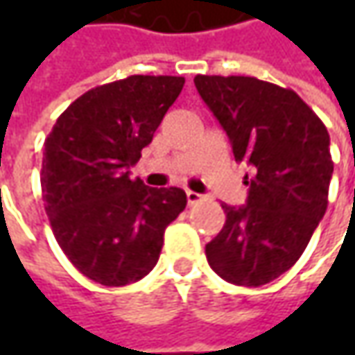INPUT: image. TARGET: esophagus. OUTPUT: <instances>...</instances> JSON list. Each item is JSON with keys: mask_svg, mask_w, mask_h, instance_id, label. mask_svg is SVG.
I'll return each mask as SVG.
<instances>
[{"mask_svg": "<svg viewBox=\"0 0 355 355\" xmlns=\"http://www.w3.org/2000/svg\"><path fill=\"white\" fill-rule=\"evenodd\" d=\"M201 201H203V196H199L196 191H187V203L189 205H198Z\"/></svg>", "mask_w": 355, "mask_h": 355, "instance_id": "34e87169", "label": "esophagus"}]
</instances>
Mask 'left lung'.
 <instances>
[{
  "mask_svg": "<svg viewBox=\"0 0 355 355\" xmlns=\"http://www.w3.org/2000/svg\"><path fill=\"white\" fill-rule=\"evenodd\" d=\"M193 83L235 159L251 164L247 205H223L225 225L205 254L227 282L261 286L300 259L326 213L334 171L330 136L291 89L254 76L198 75Z\"/></svg>",
  "mask_w": 355,
  "mask_h": 355,
  "instance_id": "obj_1",
  "label": "left lung"
}]
</instances>
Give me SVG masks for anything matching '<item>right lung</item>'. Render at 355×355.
I'll use <instances>...</instances> for the list:
<instances>
[{"label":"right lung","instance_id":"add662e5","mask_svg":"<svg viewBox=\"0 0 355 355\" xmlns=\"http://www.w3.org/2000/svg\"><path fill=\"white\" fill-rule=\"evenodd\" d=\"M184 76L132 75L85 92L45 140L41 189L59 247L78 272L104 286L144 279L159 259L164 231L185 209L184 189L148 187L130 168Z\"/></svg>","mask_w":355,"mask_h":355}]
</instances>
